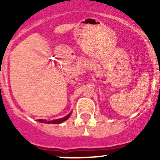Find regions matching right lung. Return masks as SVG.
Instances as JSON below:
<instances>
[{"mask_svg":"<svg viewBox=\"0 0 160 160\" xmlns=\"http://www.w3.org/2000/svg\"><path fill=\"white\" fill-rule=\"evenodd\" d=\"M71 113L70 114H69L68 115L65 116L64 118H59V119H56V120H52V121H46V120H44V119H38V122H41V123H45V124H60L62 123V122H65V121H67V119L70 118Z\"/></svg>","mask_w":160,"mask_h":160,"instance_id":"1","label":"right lung"}]
</instances>
